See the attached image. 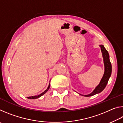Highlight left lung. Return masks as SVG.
I'll return each instance as SVG.
<instances>
[{"mask_svg": "<svg viewBox=\"0 0 123 123\" xmlns=\"http://www.w3.org/2000/svg\"><path fill=\"white\" fill-rule=\"evenodd\" d=\"M99 46L101 48V50L102 54H103L104 63V66H105V72H104L103 78L101 79L100 82L98 86L95 88L94 90L93 91V92H92L91 94L88 95H84L85 97L92 96V95L100 93L106 86L108 81H109V78L111 76L112 73V65L111 62L110 61L109 53L106 50V49L105 48L103 45H100Z\"/></svg>", "mask_w": 123, "mask_h": 123, "instance_id": "left-lung-1", "label": "left lung"}]
</instances>
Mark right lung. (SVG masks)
Wrapping results in <instances>:
<instances>
[{"mask_svg":"<svg viewBox=\"0 0 123 123\" xmlns=\"http://www.w3.org/2000/svg\"><path fill=\"white\" fill-rule=\"evenodd\" d=\"M49 87H50V84H49V86H48V88L46 89V90H45L44 92H43L42 93H41V94H39V95H36V96H32V97H28V99H37V98H39V97H41L42 95H43V94H44L45 93L47 92L48 91V89H49Z\"/></svg>","mask_w":123,"mask_h":123,"instance_id":"obj_1","label":"right lung"}]
</instances>
